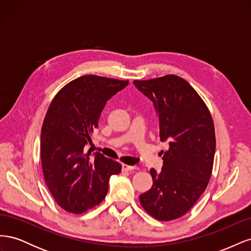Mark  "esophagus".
<instances>
[{"label":"esophagus","mask_w":251,"mask_h":251,"mask_svg":"<svg viewBox=\"0 0 251 251\" xmlns=\"http://www.w3.org/2000/svg\"><path fill=\"white\" fill-rule=\"evenodd\" d=\"M135 170H139L137 166L135 165H127V164H123V171L125 172H131V171H135Z\"/></svg>","instance_id":"obj_1"}]
</instances>
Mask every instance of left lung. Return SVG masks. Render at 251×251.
Instances as JSON below:
<instances>
[{
  "mask_svg": "<svg viewBox=\"0 0 251 251\" xmlns=\"http://www.w3.org/2000/svg\"><path fill=\"white\" fill-rule=\"evenodd\" d=\"M133 83L153 101L160 140L169 143L161 172L150 171L153 186L139 196L140 204L159 221H172L184 216L206 189L216 151L214 121L196 90L177 75Z\"/></svg>",
  "mask_w": 251,
  "mask_h": 251,
  "instance_id": "1",
  "label": "left lung"
}]
</instances>
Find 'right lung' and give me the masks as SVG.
I'll list each match as a JSON object with an SVG mask.
<instances>
[{
  "label": "right lung",
  "mask_w": 251,
  "mask_h": 251,
  "mask_svg": "<svg viewBox=\"0 0 251 251\" xmlns=\"http://www.w3.org/2000/svg\"><path fill=\"white\" fill-rule=\"evenodd\" d=\"M128 80L83 75L58 91L45 116L41 134L44 178L53 198L65 210L82 214L107 196L112 175L121 164L87 151L91 134L105 103Z\"/></svg>",
  "instance_id": "add662e5"
}]
</instances>
